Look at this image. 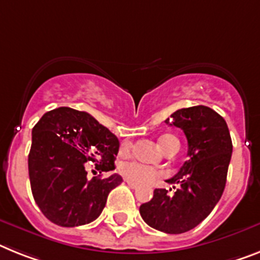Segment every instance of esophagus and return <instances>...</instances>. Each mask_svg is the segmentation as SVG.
<instances>
[{
    "label": "esophagus",
    "mask_w": 260,
    "mask_h": 260,
    "mask_svg": "<svg viewBox=\"0 0 260 260\" xmlns=\"http://www.w3.org/2000/svg\"><path fill=\"white\" fill-rule=\"evenodd\" d=\"M125 181H126V184L129 185L132 189H137V187H139V185H137L136 182H134V181H131V180H125Z\"/></svg>",
    "instance_id": "obj_1"
}]
</instances>
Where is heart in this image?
Segmentation results:
<instances>
[{"mask_svg": "<svg viewBox=\"0 0 260 260\" xmlns=\"http://www.w3.org/2000/svg\"><path fill=\"white\" fill-rule=\"evenodd\" d=\"M158 143H160V147L165 152L180 148V140L173 135H162L158 139ZM129 149V141H124L121 144V152H128ZM120 173L128 180L136 182V184H149V182L154 181L162 174L154 168L147 167V165H143V164L139 162H124L123 165H120Z\"/></svg>", "mask_w": 260, "mask_h": 260, "instance_id": "heart-1", "label": "heart"}]
</instances>
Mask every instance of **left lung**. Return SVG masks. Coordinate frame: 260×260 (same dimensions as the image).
Segmentation results:
<instances>
[{"label": "left lung", "instance_id": "1", "mask_svg": "<svg viewBox=\"0 0 260 260\" xmlns=\"http://www.w3.org/2000/svg\"><path fill=\"white\" fill-rule=\"evenodd\" d=\"M165 123L184 131L187 160L167 181L178 185L176 191L156 189L153 198L140 206V214L150 228L181 234L200 224L221 200L233 143L223 117L206 106L181 108Z\"/></svg>", "mask_w": 260, "mask_h": 260}]
</instances>
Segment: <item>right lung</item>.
Listing matches in <instances>:
<instances>
[{
	"label": "right lung",
	"mask_w": 260,
	"mask_h": 260,
	"mask_svg": "<svg viewBox=\"0 0 260 260\" xmlns=\"http://www.w3.org/2000/svg\"><path fill=\"white\" fill-rule=\"evenodd\" d=\"M119 145L89 113L69 107L46 112L32 128L29 153L32 197L43 215L63 228L95 221L123 178L113 173L89 180L87 169L93 162L100 173L113 171Z\"/></svg>",
	"instance_id": "1"
}]
</instances>
